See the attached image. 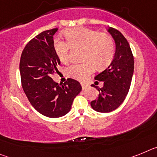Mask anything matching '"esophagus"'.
<instances>
[{"label":"esophagus","mask_w":157,"mask_h":157,"mask_svg":"<svg viewBox=\"0 0 157 157\" xmlns=\"http://www.w3.org/2000/svg\"><path fill=\"white\" fill-rule=\"evenodd\" d=\"M81 86L82 90H86V89L88 87V85H87V84H85V83H81Z\"/></svg>","instance_id":"esophagus-1"}]
</instances>
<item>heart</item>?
I'll list each match as a JSON object with an SVG mask.
<instances>
[{
	"instance_id": "obj_1",
	"label": "heart",
	"mask_w": 157,
	"mask_h": 157,
	"mask_svg": "<svg viewBox=\"0 0 157 157\" xmlns=\"http://www.w3.org/2000/svg\"><path fill=\"white\" fill-rule=\"evenodd\" d=\"M67 43L55 40L54 48L62 63L70 61V47L83 48L82 63H75L68 68V75L75 79L84 81L98 68L107 67L113 59L115 53L114 41L110 35L86 27H76L63 33Z\"/></svg>"
}]
</instances>
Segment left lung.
Here are the masks:
<instances>
[{
    "mask_svg": "<svg viewBox=\"0 0 157 157\" xmlns=\"http://www.w3.org/2000/svg\"><path fill=\"white\" fill-rule=\"evenodd\" d=\"M108 31L115 40L116 52L110 64L94 78L103 82V87L92 85L99 91V95L90 105L94 110L99 112H112L123 103L134 73V56L127 40L116 29L109 27Z\"/></svg>",
    "mask_w": 157,
    "mask_h": 157,
    "instance_id": "obj_1",
    "label": "left lung"
}]
</instances>
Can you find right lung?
I'll list each match as a JSON object with an SVG mask.
<instances>
[{
    "mask_svg": "<svg viewBox=\"0 0 157 157\" xmlns=\"http://www.w3.org/2000/svg\"><path fill=\"white\" fill-rule=\"evenodd\" d=\"M57 28L45 30L30 40L22 52L19 71L23 91L37 112L49 118L68 113L75 98L82 90L78 81L67 78L63 85L51 75L60 61L54 48L53 35Z\"/></svg>",
    "mask_w": 157,
    "mask_h": 157,
    "instance_id": "add662e5",
    "label": "right lung"
}]
</instances>
